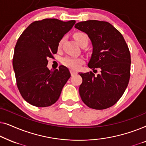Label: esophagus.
<instances>
[{
	"label": "esophagus",
	"mask_w": 146,
	"mask_h": 146,
	"mask_svg": "<svg viewBox=\"0 0 146 146\" xmlns=\"http://www.w3.org/2000/svg\"><path fill=\"white\" fill-rule=\"evenodd\" d=\"M70 74L72 76H74L77 74V72L75 70H70Z\"/></svg>",
	"instance_id": "esophagus-1"
}]
</instances>
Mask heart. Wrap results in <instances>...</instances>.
Listing matches in <instances>:
<instances>
[{
  "instance_id": "obj_1",
  "label": "heart",
  "mask_w": 146,
  "mask_h": 146,
  "mask_svg": "<svg viewBox=\"0 0 146 146\" xmlns=\"http://www.w3.org/2000/svg\"><path fill=\"white\" fill-rule=\"evenodd\" d=\"M73 36L77 42V43L82 46L83 45H87L89 42V37L86 33L82 31L76 32L74 33ZM65 38L63 37L60 40L58 47L60 48L62 46L64 42ZM84 63V59L82 58L73 57V56H66L62 59V64L70 68L72 70L78 69L81 65Z\"/></svg>"
}]
</instances>
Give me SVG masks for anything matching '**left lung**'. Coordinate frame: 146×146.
Returning <instances> with one entry per match:
<instances>
[{
    "instance_id": "obj_1",
    "label": "left lung",
    "mask_w": 146,
    "mask_h": 146,
    "mask_svg": "<svg viewBox=\"0 0 146 146\" xmlns=\"http://www.w3.org/2000/svg\"><path fill=\"white\" fill-rule=\"evenodd\" d=\"M75 28L90 38L93 52L88 67L99 68L100 73L80 72L82 83L79 93L87 106L104 110L120 99L130 77L131 56L123 36L111 24L96 20L80 22Z\"/></svg>"
}]
</instances>
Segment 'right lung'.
Segmentation results:
<instances>
[{
	"label": "right lung",
	"instance_id": "right-lung-1",
	"mask_svg": "<svg viewBox=\"0 0 146 146\" xmlns=\"http://www.w3.org/2000/svg\"><path fill=\"white\" fill-rule=\"evenodd\" d=\"M76 23L46 19L31 23L18 39L13 65L18 89L30 104L48 107L58 100L71 75L66 67L50 70L48 58H54L62 38Z\"/></svg>",
	"mask_w": 146,
	"mask_h": 146
}]
</instances>
